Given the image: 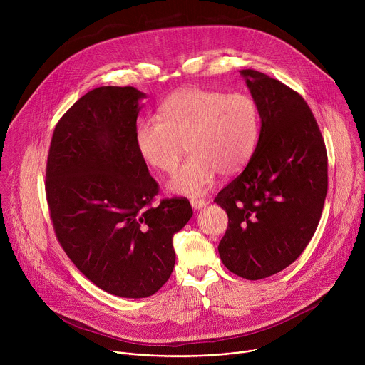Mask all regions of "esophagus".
<instances>
[{
	"label": "esophagus",
	"instance_id": "34e87169",
	"mask_svg": "<svg viewBox=\"0 0 365 365\" xmlns=\"http://www.w3.org/2000/svg\"><path fill=\"white\" fill-rule=\"evenodd\" d=\"M190 205H192V207L193 210H196V211H199V210H202V207H205V205H206V200L205 199H202V197H192L190 199Z\"/></svg>",
	"mask_w": 365,
	"mask_h": 365
}]
</instances>
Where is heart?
Listing matches in <instances>:
<instances>
[{"mask_svg": "<svg viewBox=\"0 0 365 365\" xmlns=\"http://www.w3.org/2000/svg\"><path fill=\"white\" fill-rule=\"evenodd\" d=\"M259 134V114L252 96L214 89L183 88L172 93L159 117L137 127L143 159L165 173H173L187 150L190 159L169 182L182 195L210 189L218 172L235 175L250 162Z\"/></svg>", "mask_w": 365, "mask_h": 365, "instance_id": "heart-1", "label": "heart"}]
</instances>
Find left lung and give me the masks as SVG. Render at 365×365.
I'll return each instance as SVG.
<instances>
[{"label": "left lung", "mask_w": 365, "mask_h": 365, "mask_svg": "<svg viewBox=\"0 0 365 365\" xmlns=\"http://www.w3.org/2000/svg\"><path fill=\"white\" fill-rule=\"evenodd\" d=\"M240 73L262 128L245 169L214 200L228 215L218 251L231 273L259 280L290 266L314 237L328 192V155L296 91L252 69Z\"/></svg>", "instance_id": "8db88e82"}]
</instances>
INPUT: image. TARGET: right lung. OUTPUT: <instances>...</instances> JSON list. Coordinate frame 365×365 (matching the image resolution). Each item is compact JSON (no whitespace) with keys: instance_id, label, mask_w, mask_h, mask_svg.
I'll return each mask as SVG.
<instances>
[{"instance_id":"right-lung-1","label":"right lung","mask_w":365,"mask_h":365,"mask_svg":"<svg viewBox=\"0 0 365 365\" xmlns=\"http://www.w3.org/2000/svg\"><path fill=\"white\" fill-rule=\"evenodd\" d=\"M133 86H99L55 127L46 197L56 237L76 269L107 293L140 299L170 277L173 235L192 218L186 197L153 203L159 185L137 147Z\"/></svg>"}]
</instances>
